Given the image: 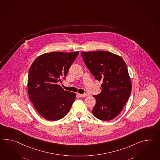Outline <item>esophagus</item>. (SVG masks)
Masks as SVG:
<instances>
[{
    "label": "esophagus",
    "mask_w": 160,
    "mask_h": 160,
    "mask_svg": "<svg viewBox=\"0 0 160 160\" xmlns=\"http://www.w3.org/2000/svg\"><path fill=\"white\" fill-rule=\"evenodd\" d=\"M78 96L80 97V98H84V97H85V96H87V94H80V93H78Z\"/></svg>",
    "instance_id": "34e87169"
}]
</instances>
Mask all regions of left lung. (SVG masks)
<instances>
[{
    "instance_id": "8db88e82",
    "label": "left lung",
    "mask_w": 160,
    "mask_h": 160,
    "mask_svg": "<svg viewBox=\"0 0 160 160\" xmlns=\"http://www.w3.org/2000/svg\"><path fill=\"white\" fill-rule=\"evenodd\" d=\"M82 59L95 78L102 82L93 108L98 119L108 121L117 117L127 103L132 91L128 67L119 56L106 51L82 52Z\"/></svg>"
}]
</instances>
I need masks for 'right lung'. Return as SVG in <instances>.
Listing matches in <instances>:
<instances>
[{"label": "right lung", "mask_w": 160, "mask_h": 160, "mask_svg": "<svg viewBox=\"0 0 160 160\" xmlns=\"http://www.w3.org/2000/svg\"><path fill=\"white\" fill-rule=\"evenodd\" d=\"M79 52H54L40 55L28 71L29 98L36 110L48 121L64 118L75 102V93L64 91L58 82L65 78Z\"/></svg>", "instance_id": "add662e5"}]
</instances>
